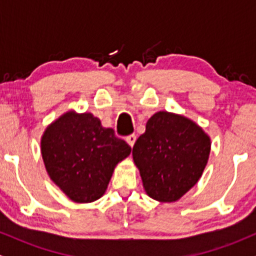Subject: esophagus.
Segmentation results:
<instances>
[{
    "instance_id": "1",
    "label": "esophagus",
    "mask_w": 256,
    "mask_h": 256,
    "mask_svg": "<svg viewBox=\"0 0 256 256\" xmlns=\"http://www.w3.org/2000/svg\"><path fill=\"white\" fill-rule=\"evenodd\" d=\"M126 142L128 143L130 146H134V142H136V134H130V136L126 137Z\"/></svg>"
}]
</instances>
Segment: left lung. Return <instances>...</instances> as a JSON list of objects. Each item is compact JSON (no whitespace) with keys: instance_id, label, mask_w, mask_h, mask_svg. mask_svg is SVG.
<instances>
[{"instance_id":"obj_1","label":"left lung","mask_w":256,"mask_h":256,"mask_svg":"<svg viewBox=\"0 0 256 256\" xmlns=\"http://www.w3.org/2000/svg\"><path fill=\"white\" fill-rule=\"evenodd\" d=\"M210 152V137L192 119L166 110L146 122L132 149L143 188L158 202H174L198 182Z\"/></svg>"}]
</instances>
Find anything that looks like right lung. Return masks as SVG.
Segmentation results:
<instances>
[{
    "instance_id": "1",
    "label": "right lung",
    "mask_w": 256,
    "mask_h": 256,
    "mask_svg": "<svg viewBox=\"0 0 256 256\" xmlns=\"http://www.w3.org/2000/svg\"><path fill=\"white\" fill-rule=\"evenodd\" d=\"M40 152L50 179L77 204L104 196L114 168L131 146L91 113L68 110L46 126Z\"/></svg>"
}]
</instances>
